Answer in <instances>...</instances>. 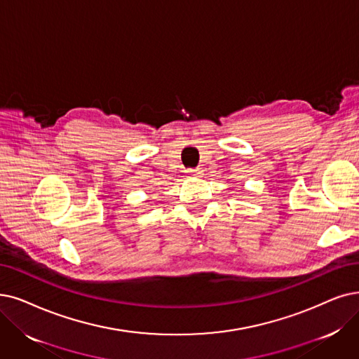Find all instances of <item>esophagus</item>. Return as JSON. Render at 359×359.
<instances>
[{"mask_svg":"<svg viewBox=\"0 0 359 359\" xmlns=\"http://www.w3.org/2000/svg\"><path fill=\"white\" fill-rule=\"evenodd\" d=\"M187 174H189L190 177H198L200 174H202V170H200L198 168H197V169H189Z\"/></svg>","mask_w":359,"mask_h":359,"instance_id":"1","label":"esophagus"}]
</instances>
